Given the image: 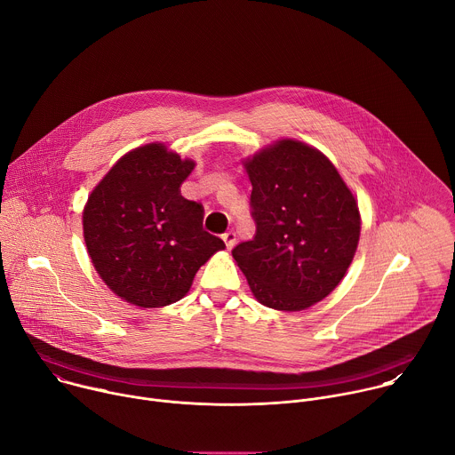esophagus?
<instances>
[{"label": "esophagus", "mask_w": 455, "mask_h": 455, "mask_svg": "<svg viewBox=\"0 0 455 455\" xmlns=\"http://www.w3.org/2000/svg\"><path fill=\"white\" fill-rule=\"evenodd\" d=\"M221 239H223V243H225V246L230 250V248H234V244H235V234L232 232V230H228V232H225L223 235H221Z\"/></svg>", "instance_id": "1"}]
</instances>
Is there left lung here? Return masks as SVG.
<instances>
[{
	"instance_id": "1",
	"label": "left lung",
	"mask_w": 455,
	"mask_h": 455,
	"mask_svg": "<svg viewBox=\"0 0 455 455\" xmlns=\"http://www.w3.org/2000/svg\"><path fill=\"white\" fill-rule=\"evenodd\" d=\"M251 183L255 237L232 250L251 295L267 307L302 311L346 277L362 218L353 190L316 148L279 139L243 160Z\"/></svg>"
}]
</instances>
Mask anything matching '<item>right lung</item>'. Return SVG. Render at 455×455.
Instances as JSON below:
<instances>
[{
  "mask_svg": "<svg viewBox=\"0 0 455 455\" xmlns=\"http://www.w3.org/2000/svg\"><path fill=\"white\" fill-rule=\"evenodd\" d=\"M196 167L162 142L127 151L90 192L83 211L88 255L106 286L139 307L183 299L225 243L204 230V207L181 196Z\"/></svg>",
  "mask_w": 455,
  "mask_h": 455,
  "instance_id": "1",
  "label": "right lung"
}]
</instances>
